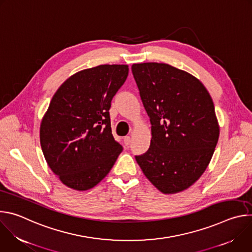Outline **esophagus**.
<instances>
[{"label":"esophagus","mask_w":252,"mask_h":252,"mask_svg":"<svg viewBox=\"0 0 252 252\" xmlns=\"http://www.w3.org/2000/svg\"><path fill=\"white\" fill-rule=\"evenodd\" d=\"M124 142H125L126 147H128L129 143H130V137L129 136H125L124 137Z\"/></svg>","instance_id":"esophagus-1"}]
</instances>
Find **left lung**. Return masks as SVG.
Returning a JSON list of instances; mask_svg holds the SVG:
<instances>
[{
	"label": "left lung",
	"mask_w": 252,
	"mask_h": 252,
	"mask_svg": "<svg viewBox=\"0 0 252 252\" xmlns=\"http://www.w3.org/2000/svg\"><path fill=\"white\" fill-rule=\"evenodd\" d=\"M131 70L153 135L136 162L160 192L184 191L205 171L219 141L212 98L198 79L168 63H133Z\"/></svg>",
	"instance_id": "obj_1"
}]
</instances>
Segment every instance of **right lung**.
<instances>
[{"instance_id": "right-lung-1", "label": "right lung", "mask_w": 252, "mask_h": 252, "mask_svg": "<svg viewBox=\"0 0 252 252\" xmlns=\"http://www.w3.org/2000/svg\"><path fill=\"white\" fill-rule=\"evenodd\" d=\"M127 75V64L86 68L65 80L52 97L40 126L41 147L50 168L69 189L95 187L122 153L109 111Z\"/></svg>"}]
</instances>
